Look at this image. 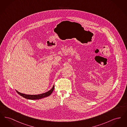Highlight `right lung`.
<instances>
[{
  "instance_id": "add662e5",
  "label": "right lung",
  "mask_w": 127,
  "mask_h": 127,
  "mask_svg": "<svg viewBox=\"0 0 127 127\" xmlns=\"http://www.w3.org/2000/svg\"><path fill=\"white\" fill-rule=\"evenodd\" d=\"M54 85H53L52 89L51 90H50L49 91L45 92V93L38 94V95H27V94H25L23 93H21L17 91H16L17 92V93L19 95L24 97L25 98L31 99V100H35V99H39L44 98L45 97H48L49 95H50L52 93L53 91H54Z\"/></svg>"
}]
</instances>
